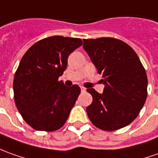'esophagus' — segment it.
<instances>
[{"instance_id":"1","label":"esophagus","mask_w":158,"mask_h":158,"mask_svg":"<svg viewBox=\"0 0 158 158\" xmlns=\"http://www.w3.org/2000/svg\"><path fill=\"white\" fill-rule=\"evenodd\" d=\"M80 89H81L82 92H85V88L83 87V86H80Z\"/></svg>"}]
</instances>
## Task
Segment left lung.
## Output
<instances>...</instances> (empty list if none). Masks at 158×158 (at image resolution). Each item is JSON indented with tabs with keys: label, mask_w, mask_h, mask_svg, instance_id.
<instances>
[{
	"label": "left lung",
	"mask_w": 158,
	"mask_h": 158,
	"mask_svg": "<svg viewBox=\"0 0 158 158\" xmlns=\"http://www.w3.org/2000/svg\"><path fill=\"white\" fill-rule=\"evenodd\" d=\"M83 41V48L102 73L105 85L102 93L87 89L93 96V103L86 107L89 119L108 131L127 126L138 117L147 98L148 79L141 61L132 48L119 40Z\"/></svg>",
	"instance_id": "1"
}]
</instances>
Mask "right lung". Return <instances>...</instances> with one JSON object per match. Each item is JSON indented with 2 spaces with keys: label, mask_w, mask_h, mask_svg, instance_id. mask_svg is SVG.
<instances>
[{
  "label": "right lung",
  "mask_w": 158,
  "mask_h": 158,
  "mask_svg": "<svg viewBox=\"0 0 158 158\" xmlns=\"http://www.w3.org/2000/svg\"><path fill=\"white\" fill-rule=\"evenodd\" d=\"M78 38L52 36L34 44L22 57L14 79L17 109L31 127L53 131L62 127L80 93L58 79L71 52L82 45Z\"/></svg>",
  "instance_id": "1"
}]
</instances>
